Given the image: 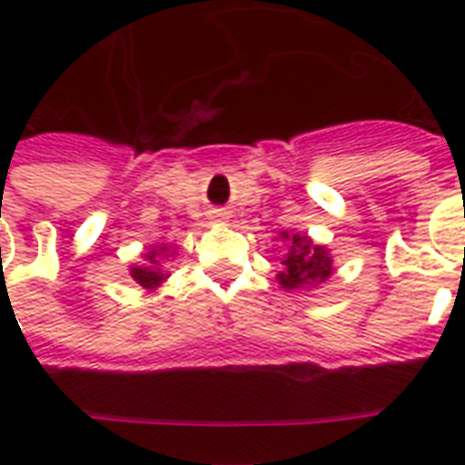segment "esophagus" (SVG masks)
<instances>
[{
    "mask_svg": "<svg viewBox=\"0 0 465 465\" xmlns=\"http://www.w3.org/2000/svg\"><path fill=\"white\" fill-rule=\"evenodd\" d=\"M217 217H224V212H217Z\"/></svg>",
    "mask_w": 465,
    "mask_h": 465,
    "instance_id": "1",
    "label": "esophagus"
}]
</instances>
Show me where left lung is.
I'll return each mask as SVG.
<instances>
[{
  "label": "left lung",
  "instance_id": "left-lung-1",
  "mask_svg": "<svg viewBox=\"0 0 465 465\" xmlns=\"http://www.w3.org/2000/svg\"><path fill=\"white\" fill-rule=\"evenodd\" d=\"M280 239L287 243L282 255V270L277 275L280 287L287 292L316 290L332 275L331 251L302 232H282Z\"/></svg>",
  "mask_w": 465,
  "mask_h": 465
}]
</instances>
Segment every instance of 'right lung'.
Returning <instances> with one entry per match:
<instances>
[{"instance_id": "right-lung-1", "label": "right lung", "mask_w": 465, "mask_h": 465, "mask_svg": "<svg viewBox=\"0 0 465 465\" xmlns=\"http://www.w3.org/2000/svg\"><path fill=\"white\" fill-rule=\"evenodd\" d=\"M171 255H173V251H171L166 243L152 246L147 253H142L144 262H140V265H130V277L140 284L142 290L156 292L161 284L168 280V272L163 270L161 262L166 261V258H171Z\"/></svg>"}]
</instances>
